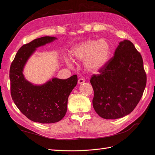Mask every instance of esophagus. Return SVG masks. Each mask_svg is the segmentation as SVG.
Returning a JSON list of instances; mask_svg holds the SVG:
<instances>
[{
	"mask_svg": "<svg viewBox=\"0 0 155 155\" xmlns=\"http://www.w3.org/2000/svg\"><path fill=\"white\" fill-rule=\"evenodd\" d=\"M78 84H82V83H83L84 82H85V79H83V78H79V79H78Z\"/></svg>",
	"mask_w": 155,
	"mask_h": 155,
	"instance_id": "obj_1",
	"label": "esophagus"
}]
</instances>
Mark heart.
<instances>
[{
	"instance_id": "heart-1",
	"label": "heart",
	"mask_w": 155,
	"mask_h": 155,
	"mask_svg": "<svg viewBox=\"0 0 155 155\" xmlns=\"http://www.w3.org/2000/svg\"><path fill=\"white\" fill-rule=\"evenodd\" d=\"M110 46L105 39L87 40L73 47L72 58L84 61L83 65L88 72L95 73L104 68L109 61Z\"/></svg>"
}]
</instances>
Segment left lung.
Here are the masks:
<instances>
[{
    "instance_id": "8db88e82",
    "label": "left lung",
    "mask_w": 155,
    "mask_h": 155,
    "mask_svg": "<svg viewBox=\"0 0 155 155\" xmlns=\"http://www.w3.org/2000/svg\"><path fill=\"white\" fill-rule=\"evenodd\" d=\"M97 75H92V105L107 120L128 115L143 95L147 77L142 55L129 40L121 41L114 56Z\"/></svg>"
}]
</instances>
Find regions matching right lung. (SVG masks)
Returning <instances> with one entry per match:
<instances>
[{
  "label": "right lung",
  "mask_w": 155,
  "mask_h": 155,
  "mask_svg": "<svg viewBox=\"0 0 155 155\" xmlns=\"http://www.w3.org/2000/svg\"><path fill=\"white\" fill-rule=\"evenodd\" d=\"M57 39L42 37L24 45L18 50L10 70L11 95L22 113L30 120L41 124H52L62 120L67 110L68 98L76 86L77 75L67 79L54 78L41 85L27 81L23 70L37 48Z\"/></svg>",
  "instance_id": "right-lung-1"
}]
</instances>
